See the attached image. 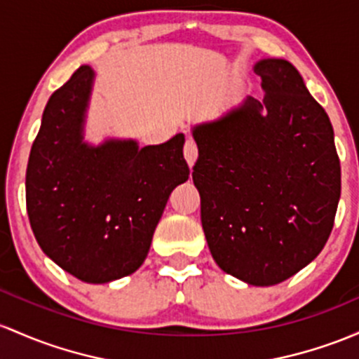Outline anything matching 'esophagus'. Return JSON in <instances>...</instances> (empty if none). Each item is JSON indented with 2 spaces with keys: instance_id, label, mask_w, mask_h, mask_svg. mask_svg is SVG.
<instances>
[{
  "instance_id": "obj_1",
  "label": "esophagus",
  "mask_w": 359,
  "mask_h": 359,
  "mask_svg": "<svg viewBox=\"0 0 359 359\" xmlns=\"http://www.w3.org/2000/svg\"><path fill=\"white\" fill-rule=\"evenodd\" d=\"M184 156H186L189 167L196 163L198 160V144H196L194 140H187L186 141V147H184Z\"/></svg>"
}]
</instances>
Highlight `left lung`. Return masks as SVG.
<instances>
[{
	"mask_svg": "<svg viewBox=\"0 0 359 359\" xmlns=\"http://www.w3.org/2000/svg\"><path fill=\"white\" fill-rule=\"evenodd\" d=\"M266 95L194 128L192 180L216 264L255 286L286 281L320 254L341 198L329 116L285 59L255 65Z\"/></svg>",
	"mask_w": 359,
	"mask_h": 359,
	"instance_id": "obj_1",
	"label": "left lung"
}]
</instances>
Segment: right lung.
<instances>
[{
  "instance_id": "add662e5",
  "label": "right lung",
  "mask_w": 359,
  "mask_h": 359,
  "mask_svg": "<svg viewBox=\"0 0 359 359\" xmlns=\"http://www.w3.org/2000/svg\"><path fill=\"white\" fill-rule=\"evenodd\" d=\"M92 78L81 66L50 95L30 149L25 198L44 254L81 281L109 283L144 262L168 196L189 179V167L184 135L156 147H86L81 124Z\"/></svg>"
}]
</instances>
